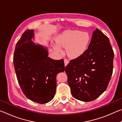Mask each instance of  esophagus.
<instances>
[{
  "label": "esophagus",
  "mask_w": 122,
  "mask_h": 122,
  "mask_svg": "<svg viewBox=\"0 0 122 122\" xmlns=\"http://www.w3.org/2000/svg\"><path fill=\"white\" fill-rule=\"evenodd\" d=\"M64 63H65V66H67V65H68V64L69 61L67 59H64Z\"/></svg>",
  "instance_id": "34e87169"
}]
</instances>
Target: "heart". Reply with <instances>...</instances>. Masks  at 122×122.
Instances as JSON below:
<instances>
[{
    "instance_id": "b5f03b06",
    "label": "heart",
    "mask_w": 122,
    "mask_h": 122,
    "mask_svg": "<svg viewBox=\"0 0 122 122\" xmlns=\"http://www.w3.org/2000/svg\"><path fill=\"white\" fill-rule=\"evenodd\" d=\"M90 41V36L88 33L81 30H66L62 33L56 39L57 45L54 46V50L58 53H62L61 47L67 48L69 56L76 57L82 55L86 49Z\"/></svg>"
}]
</instances>
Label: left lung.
I'll return each mask as SVG.
<instances>
[{"instance_id":"obj_1","label":"left lung","mask_w":122,"mask_h":122,"mask_svg":"<svg viewBox=\"0 0 122 122\" xmlns=\"http://www.w3.org/2000/svg\"><path fill=\"white\" fill-rule=\"evenodd\" d=\"M113 57L109 38L96 28L88 49L65 68L74 98L90 102L106 91L112 74Z\"/></svg>"}]
</instances>
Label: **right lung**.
<instances>
[{
    "label": "right lung",
    "instance_id": "right-lung-1",
    "mask_svg": "<svg viewBox=\"0 0 122 122\" xmlns=\"http://www.w3.org/2000/svg\"><path fill=\"white\" fill-rule=\"evenodd\" d=\"M34 30H27L16 43L13 64L17 80L27 97L44 104L54 97L57 74L65 71L63 60L48 57L47 48L32 41Z\"/></svg>",
    "mask_w": 122,
    "mask_h": 122
}]
</instances>
